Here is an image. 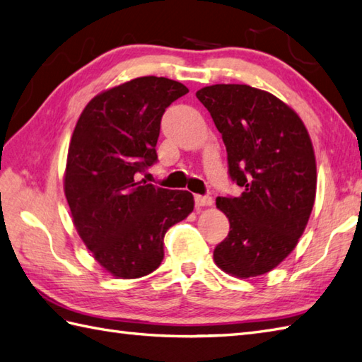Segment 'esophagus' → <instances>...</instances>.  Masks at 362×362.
<instances>
[{
    "label": "esophagus",
    "mask_w": 362,
    "mask_h": 362,
    "mask_svg": "<svg viewBox=\"0 0 362 362\" xmlns=\"http://www.w3.org/2000/svg\"><path fill=\"white\" fill-rule=\"evenodd\" d=\"M194 202L197 206H209L213 204V199L210 196H194Z\"/></svg>",
    "instance_id": "esophagus-1"
}]
</instances>
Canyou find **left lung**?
<instances>
[{
    "instance_id": "obj_1",
    "label": "left lung",
    "mask_w": 362,
    "mask_h": 362,
    "mask_svg": "<svg viewBox=\"0 0 362 362\" xmlns=\"http://www.w3.org/2000/svg\"><path fill=\"white\" fill-rule=\"evenodd\" d=\"M227 149L228 177L243 193L218 197L230 232L213 252L222 271L263 275L294 250L316 197V157L298 115L267 91L240 83L201 88Z\"/></svg>"
}]
</instances>
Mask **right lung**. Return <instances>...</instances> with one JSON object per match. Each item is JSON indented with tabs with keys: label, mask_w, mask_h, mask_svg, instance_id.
<instances>
[{
	"label": "right lung",
	"mask_w": 362,
	"mask_h": 362,
	"mask_svg": "<svg viewBox=\"0 0 362 362\" xmlns=\"http://www.w3.org/2000/svg\"><path fill=\"white\" fill-rule=\"evenodd\" d=\"M183 83L144 76L95 96L68 149L65 196L78 233L105 271L138 279L163 259L169 227L194 209L189 191L138 180L157 158L160 122Z\"/></svg>",
	"instance_id": "right-lung-1"
}]
</instances>
